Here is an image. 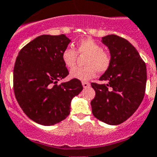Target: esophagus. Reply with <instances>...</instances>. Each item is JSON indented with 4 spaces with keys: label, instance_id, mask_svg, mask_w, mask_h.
Here are the masks:
<instances>
[{
    "label": "esophagus",
    "instance_id": "1",
    "mask_svg": "<svg viewBox=\"0 0 157 157\" xmlns=\"http://www.w3.org/2000/svg\"><path fill=\"white\" fill-rule=\"evenodd\" d=\"M82 86H83V88H87L90 86V83L89 82H82Z\"/></svg>",
    "mask_w": 157,
    "mask_h": 157
}]
</instances>
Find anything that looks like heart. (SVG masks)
<instances>
[{"label": "heart", "instance_id": "b5f03b06", "mask_svg": "<svg viewBox=\"0 0 157 157\" xmlns=\"http://www.w3.org/2000/svg\"><path fill=\"white\" fill-rule=\"evenodd\" d=\"M78 53L87 54L85 59L84 67H76L71 70L70 77L71 78L86 82L95 76L96 71L103 73L109 69L111 63V57L109 53L103 50L102 46L94 40L86 38L78 44ZM77 53L74 49L66 48L62 53V60L68 68H73L76 64Z\"/></svg>", "mask_w": 157, "mask_h": 157}]
</instances>
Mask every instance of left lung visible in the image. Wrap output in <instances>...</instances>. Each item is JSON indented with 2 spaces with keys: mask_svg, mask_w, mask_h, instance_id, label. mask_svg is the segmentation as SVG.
Segmentation results:
<instances>
[{
  "mask_svg": "<svg viewBox=\"0 0 157 157\" xmlns=\"http://www.w3.org/2000/svg\"><path fill=\"white\" fill-rule=\"evenodd\" d=\"M111 57L109 69L99 78L106 83L92 82L95 97L92 113L105 124L118 125L131 117L143 100L147 82L146 65L136 48L117 35L102 37Z\"/></svg>",
  "mask_w": 157,
  "mask_h": 157,
  "instance_id": "8db88e82",
  "label": "left lung"
}]
</instances>
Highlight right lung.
<instances>
[{"label": "right lung", "mask_w": 157, "mask_h": 157, "mask_svg": "<svg viewBox=\"0 0 157 157\" xmlns=\"http://www.w3.org/2000/svg\"><path fill=\"white\" fill-rule=\"evenodd\" d=\"M70 42L64 34L41 35L17 57L15 97L25 114L37 124L50 126L65 120L71 112V100L82 90L81 82L75 78L57 84L69 75L62 53Z\"/></svg>", "instance_id": "right-lung-1"}]
</instances>
